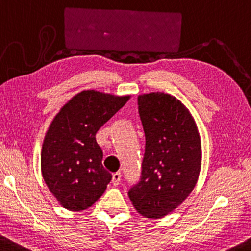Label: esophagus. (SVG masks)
<instances>
[{
  "label": "esophagus",
  "instance_id": "obj_1",
  "mask_svg": "<svg viewBox=\"0 0 251 251\" xmlns=\"http://www.w3.org/2000/svg\"><path fill=\"white\" fill-rule=\"evenodd\" d=\"M120 179H122V173L116 172L112 175V183L113 186H118L120 182Z\"/></svg>",
  "mask_w": 251,
  "mask_h": 251
}]
</instances>
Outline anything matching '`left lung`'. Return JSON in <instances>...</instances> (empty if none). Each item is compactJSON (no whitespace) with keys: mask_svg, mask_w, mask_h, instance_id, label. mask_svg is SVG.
<instances>
[{"mask_svg":"<svg viewBox=\"0 0 251 251\" xmlns=\"http://www.w3.org/2000/svg\"><path fill=\"white\" fill-rule=\"evenodd\" d=\"M138 105L146 149L141 178L128 196L139 213L158 219L178 208L198 182L201 139L193 116L175 96L139 95Z\"/></svg>","mask_w":251,"mask_h":251,"instance_id":"left-lung-1","label":"left lung"}]
</instances>
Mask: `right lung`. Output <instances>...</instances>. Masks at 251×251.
<instances>
[{
  "label": "right lung",
  "mask_w": 251,
  "mask_h": 251,
  "mask_svg": "<svg viewBox=\"0 0 251 251\" xmlns=\"http://www.w3.org/2000/svg\"><path fill=\"white\" fill-rule=\"evenodd\" d=\"M129 100L83 91L70 100L50 124L41 150L46 185L63 208L81 211L92 206L111 181L102 165L96 133Z\"/></svg>",
  "instance_id": "1"
}]
</instances>
